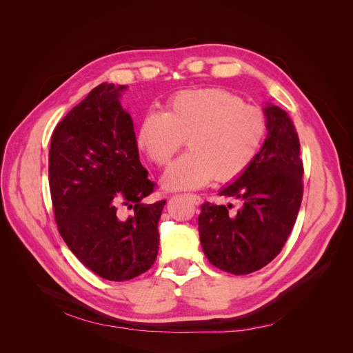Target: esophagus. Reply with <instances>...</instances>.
I'll return each mask as SVG.
<instances>
[{
  "label": "esophagus",
  "mask_w": 353,
  "mask_h": 353,
  "mask_svg": "<svg viewBox=\"0 0 353 353\" xmlns=\"http://www.w3.org/2000/svg\"><path fill=\"white\" fill-rule=\"evenodd\" d=\"M189 197H190V200H192L196 205L201 204V201H203V199H201L199 194H189Z\"/></svg>",
  "instance_id": "esophagus-1"
}]
</instances>
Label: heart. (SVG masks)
<instances>
[{"label":"heart","instance_id":"b5f03b06","mask_svg":"<svg viewBox=\"0 0 353 353\" xmlns=\"http://www.w3.org/2000/svg\"><path fill=\"white\" fill-rule=\"evenodd\" d=\"M267 134L263 109L224 89L183 90L161 112H148L139 123L136 145L150 163L161 168L190 146L163 176L170 190H193L210 183L241 176Z\"/></svg>","mask_w":353,"mask_h":353}]
</instances>
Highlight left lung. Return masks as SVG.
<instances>
[{
	"label": "left lung",
	"instance_id": "8db88e82",
	"mask_svg": "<svg viewBox=\"0 0 353 353\" xmlns=\"http://www.w3.org/2000/svg\"><path fill=\"white\" fill-rule=\"evenodd\" d=\"M268 136L247 170L219 193L240 201L204 203L199 216L203 251L214 267L245 275L270 264L283 250L294 228L303 194V164L292 121L268 103Z\"/></svg>",
	"mask_w": 353,
	"mask_h": 353
}]
</instances>
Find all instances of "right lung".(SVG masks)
<instances>
[{
    "mask_svg": "<svg viewBox=\"0 0 353 353\" xmlns=\"http://www.w3.org/2000/svg\"><path fill=\"white\" fill-rule=\"evenodd\" d=\"M125 89L101 83L70 109L52 133L48 168L61 237L86 268L117 283L154 264L166 204L143 203L156 183L139 160L133 121L119 103ZM121 206L132 216L125 218Z\"/></svg>",
    "mask_w": 353,
    "mask_h": 353,
    "instance_id": "add662e5",
    "label": "right lung"
}]
</instances>
